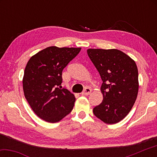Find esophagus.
Segmentation results:
<instances>
[{"instance_id": "obj_1", "label": "esophagus", "mask_w": 157, "mask_h": 157, "mask_svg": "<svg viewBox=\"0 0 157 157\" xmlns=\"http://www.w3.org/2000/svg\"><path fill=\"white\" fill-rule=\"evenodd\" d=\"M91 89L88 88V87H86V88H85L84 91H82V95H89L90 94H91Z\"/></svg>"}]
</instances>
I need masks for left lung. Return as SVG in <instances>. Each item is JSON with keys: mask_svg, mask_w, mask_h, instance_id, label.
Instances as JSON below:
<instances>
[{"mask_svg": "<svg viewBox=\"0 0 157 157\" xmlns=\"http://www.w3.org/2000/svg\"><path fill=\"white\" fill-rule=\"evenodd\" d=\"M90 59L100 73L103 100L94 108V115L107 124L120 122L131 111L139 91L136 63L117 49H88Z\"/></svg>", "mask_w": 157, "mask_h": 157, "instance_id": "1", "label": "left lung"}]
</instances>
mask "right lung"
<instances>
[{"label":"right lung","mask_w":157,"mask_h":157,"mask_svg":"<svg viewBox=\"0 0 157 157\" xmlns=\"http://www.w3.org/2000/svg\"><path fill=\"white\" fill-rule=\"evenodd\" d=\"M80 50L81 48L48 47L27 63L23 78L25 98L44 121L57 123L72 111L75 95L66 89H61L60 85L63 69Z\"/></svg>","instance_id":"add662e5"}]
</instances>
